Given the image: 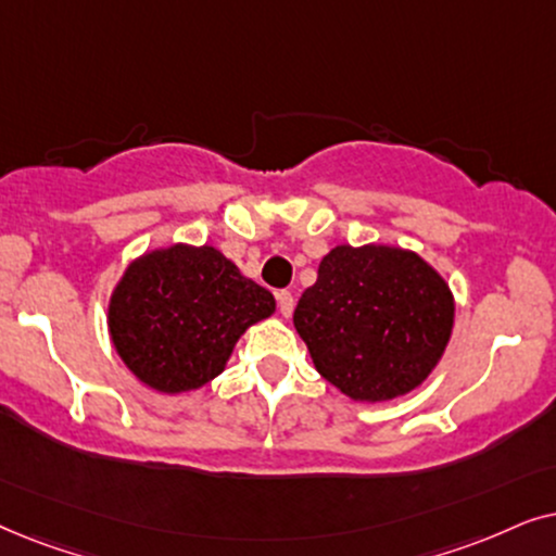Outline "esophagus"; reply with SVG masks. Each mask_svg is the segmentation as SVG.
Listing matches in <instances>:
<instances>
[{
  "instance_id": "esophagus-1",
  "label": "esophagus",
  "mask_w": 556,
  "mask_h": 556,
  "mask_svg": "<svg viewBox=\"0 0 556 556\" xmlns=\"http://www.w3.org/2000/svg\"><path fill=\"white\" fill-rule=\"evenodd\" d=\"M277 305H279V313H282L285 317H290V315H292V309H294V298H292V292H287V290L277 292Z\"/></svg>"
}]
</instances>
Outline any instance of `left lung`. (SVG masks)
Wrapping results in <instances>:
<instances>
[{
	"mask_svg": "<svg viewBox=\"0 0 556 556\" xmlns=\"http://www.w3.org/2000/svg\"><path fill=\"white\" fill-rule=\"evenodd\" d=\"M453 315L450 287L425 258L371 243L323 258L294 328L332 387L358 402H389L438 366Z\"/></svg>",
	"mask_w": 556,
	"mask_h": 556,
	"instance_id": "left-lung-1",
	"label": "left lung"
}]
</instances>
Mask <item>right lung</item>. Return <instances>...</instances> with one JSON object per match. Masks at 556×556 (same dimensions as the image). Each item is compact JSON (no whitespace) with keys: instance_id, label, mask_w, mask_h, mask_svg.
<instances>
[{"instance_id":"obj_1","label":"right lung","mask_w":556,"mask_h":556,"mask_svg":"<svg viewBox=\"0 0 556 556\" xmlns=\"http://www.w3.org/2000/svg\"><path fill=\"white\" fill-rule=\"evenodd\" d=\"M271 313V292L220 251L177 243L124 271L111 294L109 332L139 381L180 394L216 379L243 330Z\"/></svg>"}]
</instances>
